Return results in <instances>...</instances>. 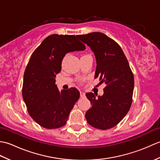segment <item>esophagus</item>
Listing matches in <instances>:
<instances>
[{"instance_id":"1","label":"esophagus","mask_w":160,"mask_h":160,"mask_svg":"<svg viewBox=\"0 0 160 160\" xmlns=\"http://www.w3.org/2000/svg\"><path fill=\"white\" fill-rule=\"evenodd\" d=\"M80 97L81 98H84V97H85V93H84L83 91H80Z\"/></svg>"}]
</instances>
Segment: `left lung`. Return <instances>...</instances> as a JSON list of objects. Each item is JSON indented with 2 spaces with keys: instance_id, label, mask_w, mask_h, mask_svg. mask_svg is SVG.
Listing matches in <instances>:
<instances>
[{
  "instance_id": "8db88e82",
  "label": "left lung",
  "mask_w": 160,
  "mask_h": 160,
  "mask_svg": "<svg viewBox=\"0 0 160 160\" xmlns=\"http://www.w3.org/2000/svg\"><path fill=\"white\" fill-rule=\"evenodd\" d=\"M91 47L96 58L95 78L104 82V94L87 93L91 108L85 118L91 127L101 130L114 127L130 109L134 88V76L120 46L101 32L76 36Z\"/></svg>"
}]
</instances>
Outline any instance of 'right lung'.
Listing matches in <instances>:
<instances>
[{
  "label": "right lung",
  "mask_w": 160,
  "mask_h": 160,
  "mask_svg": "<svg viewBox=\"0 0 160 160\" xmlns=\"http://www.w3.org/2000/svg\"><path fill=\"white\" fill-rule=\"evenodd\" d=\"M84 49L73 35L52 34L32 54L24 73L22 94L29 115L41 127L58 128L67 123L80 92L75 87L60 91L55 84L56 74L67 53Z\"/></svg>",
  "instance_id": "1"
}]
</instances>
